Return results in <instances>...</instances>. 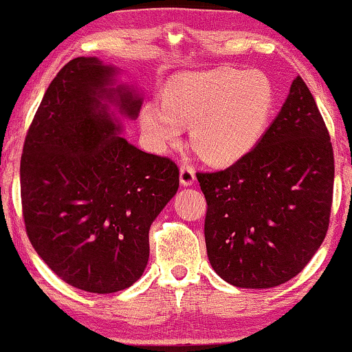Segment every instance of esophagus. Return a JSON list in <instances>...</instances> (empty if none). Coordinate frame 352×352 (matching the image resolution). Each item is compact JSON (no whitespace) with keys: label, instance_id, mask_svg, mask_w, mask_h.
I'll list each match as a JSON object with an SVG mask.
<instances>
[{"label":"esophagus","instance_id":"1","mask_svg":"<svg viewBox=\"0 0 352 352\" xmlns=\"http://www.w3.org/2000/svg\"><path fill=\"white\" fill-rule=\"evenodd\" d=\"M180 184L184 187H190V185L195 184V172L187 164L180 165Z\"/></svg>","mask_w":352,"mask_h":352}]
</instances>
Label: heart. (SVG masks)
I'll return each instance as SVG.
<instances>
[{
	"instance_id": "obj_1",
	"label": "heart",
	"mask_w": 352,
	"mask_h": 352,
	"mask_svg": "<svg viewBox=\"0 0 352 352\" xmlns=\"http://www.w3.org/2000/svg\"><path fill=\"white\" fill-rule=\"evenodd\" d=\"M274 91L260 71L217 67L184 72L162 91V106H145L140 125L155 147L179 140L192 125L190 142L212 165L235 164L256 145L272 114Z\"/></svg>"
}]
</instances>
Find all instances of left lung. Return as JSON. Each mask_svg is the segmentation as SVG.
<instances>
[{"label":"left lung","instance_id":"obj_1","mask_svg":"<svg viewBox=\"0 0 352 352\" xmlns=\"http://www.w3.org/2000/svg\"><path fill=\"white\" fill-rule=\"evenodd\" d=\"M212 268L238 288H274L309 263L329 227L334 155L300 76L268 131L228 168L197 173Z\"/></svg>","mask_w":352,"mask_h":352}]
</instances>
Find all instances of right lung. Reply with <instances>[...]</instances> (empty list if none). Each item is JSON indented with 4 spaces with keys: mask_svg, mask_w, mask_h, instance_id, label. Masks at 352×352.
Here are the masks:
<instances>
[{
    "mask_svg": "<svg viewBox=\"0 0 352 352\" xmlns=\"http://www.w3.org/2000/svg\"><path fill=\"white\" fill-rule=\"evenodd\" d=\"M117 67L76 58L58 72L24 140L21 204L36 253L63 281L117 293L142 276L148 230L179 190V167L122 135L142 98Z\"/></svg>",
    "mask_w": 352,
    "mask_h": 352,
    "instance_id": "add662e5",
    "label": "right lung"
}]
</instances>
